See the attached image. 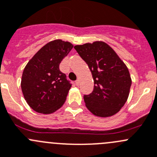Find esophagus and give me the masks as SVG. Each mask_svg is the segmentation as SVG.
Instances as JSON below:
<instances>
[{"mask_svg": "<svg viewBox=\"0 0 157 157\" xmlns=\"http://www.w3.org/2000/svg\"><path fill=\"white\" fill-rule=\"evenodd\" d=\"M75 83H76V85H77V86H78L79 84H80V80H77L75 81Z\"/></svg>", "mask_w": 157, "mask_h": 157, "instance_id": "esophagus-1", "label": "esophagus"}]
</instances>
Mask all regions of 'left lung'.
I'll return each instance as SVG.
<instances>
[{"label": "left lung", "instance_id": "8db88e82", "mask_svg": "<svg viewBox=\"0 0 157 157\" xmlns=\"http://www.w3.org/2000/svg\"><path fill=\"white\" fill-rule=\"evenodd\" d=\"M74 49L88 65L94 78V90L83 96L86 108L100 117L119 112L127 102L132 83L125 63L104 42L77 45Z\"/></svg>", "mask_w": 157, "mask_h": 157}]
</instances>
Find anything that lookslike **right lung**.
Returning <instances> with one entry per match:
<instances>
[{
	"mask_svg": "<svg viewBox=\"0 0 157 157\" xmlns=\"http://www.w3.org/2000/svg\"><path fill=\"white\" fill-rule=\"evenodd\" d=\"M72 48L70 42L53 40L39 50L26 65L21 90L27 104L36 112L52 113L64 103L72 84L59 65Z\"/></svg>",
	"mask_w": 157,
	"mask_h": 157,
	"instance_id": "obj_1",
	"label": "right lung"
}]
</instances>
